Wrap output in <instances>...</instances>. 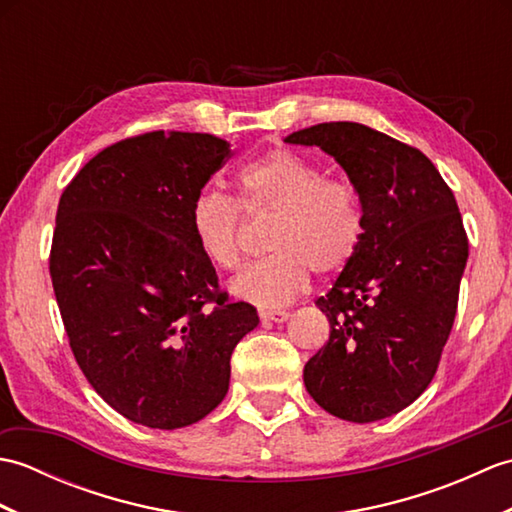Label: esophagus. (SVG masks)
<instances>
[{"label":"esophagus","mask_w":512,"mask_h":512,"mask_svg":"<svg viewBox=\"0 0 512 512\" xmlns=\"http://www.w3.org/2000/svg\"><path fill=\"white\" fill-rule=\"evenodd\" d=\"M259 317H262L264 321H273V323H284V321H288V317H290V312H286V310H266V312H262V314H259Z\"/></svg>","instance_id":"esophagus-1"}]
</instances>
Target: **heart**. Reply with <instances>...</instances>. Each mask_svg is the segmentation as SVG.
Returning a JSON list of instances; mask_svg holds the SVG:
<instances>
[{
  "instance_id": "b5f03b06",
  "label": "heart",
  "mask_w": 512,
  "mask_h": 512,
  "mask_svg": "<svg viewBox=\"0 0 512 512\" xmlns=\"http://www.w3.org/2000/svg\"><path fill=\"white\" fill-rule=\"evenodd\" d=\"M237 200L200 191L189 211L191 235L206 262L237 270L244 262L246 222L273 220L262 262L233 281L237 297L277 308L299 297L310 281L334 277L354 262L363 239V209L352 182L290 149H273L235 173Z\"/></svg>"
}]
</instances>
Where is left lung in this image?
Segmentation results:
<instances>
[{
    "mask_svg": "<svg viewBox=\"0 0 512 512\" xmlns=\"http://www.w3.org/2000/svg\"><path fill=\"white\" fill-rule=\"evenodd\" d=\"M286 143L334 156L363 209L354 262L317 299L330 339L303 367V383L341 420L394 416L436 376L458 312L469 259L458 202L420 149L367 125L319 123Z\"/></svg>",
    "mask_w": 512,
    "mask_h": 512,
    "instance_id": "1",
    "label": "left lung"
}]
</instances>
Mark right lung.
Wrapping results in <instances>:
<instances>
[{
  "mask_svg": "<svg viewBox=\"0 0 512 512\" xmlns=\"http://www.w3.org/2000/svg\"><path fill=\"white\" fill-rule=\"evenodd\" d=\"M231 156L213 134L147 132L99 151L63 189L50 277L81 372L107 405L180 429L228 391L257 310L228 297L189 211Z\"/></svg>",
  "mask_w": 512,
  "mask_h": 512,
  "instance_id": "add662e5",
  "label": "right lung"
}]
</instances>
